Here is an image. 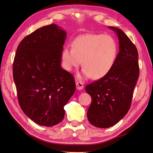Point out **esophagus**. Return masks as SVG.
<instances>
[{"label": "esophagus", "mask_w": 153, "mask_h": 153, "mask_svg": "<svg viewBox=\"0 0 153 153\" xmlns=\"http://www.w3.org/2000/svg\"><path fill=\"white\" fill-rule=\"evenodd\" d=\"M76 88L77 90H82L84 88V84L81 82H76Z\"/></svg>", "instance_id": "esophagus-1"}]
</instances>
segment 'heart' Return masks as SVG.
<instances>
[{
    "label": "heart",
    "instance_id": "1",
    "mask_svg": "<svg viewBox=\"0 0 153 153\" xmlns=\"http://www.w3.org/2000/svg\"><path fill=\"white\" fill-rule=\"evenodd\" d=\"M118 53L116 40L109 35L90 33L74 40L72 47L62 52L64 68L73 71L82 63L84 68L79 77L99 79L109 73L115 65Z\"/></svg>",
    "mask_w": 153,
    "mask_h": 153
}]
</instances>
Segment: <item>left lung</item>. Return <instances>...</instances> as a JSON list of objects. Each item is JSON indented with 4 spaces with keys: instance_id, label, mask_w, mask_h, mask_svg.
Listing matches in <instances>:
<instances>
[{
    "instance_id": "1",
    "label": "left lung",
    "mask_w": 153,
    "mask_h": 153,
    "mask_svg": "<svg viewBox=\"0 0 153 153\" xmlns=\"http://www.w3.org/2000/svg\"><path fill=\"white\" fill-rule=\"evenodd\" d=\"M108 27L118 36L120 52L117 59L107 76L86 87L92 100L88 110V120L100 128L115 125L128 112L140 71L136 46L122 30Z\"/></svg>"
}]
</instances>
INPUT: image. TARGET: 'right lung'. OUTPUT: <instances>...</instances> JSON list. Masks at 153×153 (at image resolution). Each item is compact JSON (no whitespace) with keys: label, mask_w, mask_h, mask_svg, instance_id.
<instances>
[{"label":"right lung","mask_w":153,"mask_h":153,"mask_svg":"<svg viewBox=\"0 0 153 153\" xmlns=\"http://www.w3.org/2000/svg\"><path fill=\"white\" fill-rule=\"evenodd\" d=\"M66 32L46 25L19 43L13 64L19 104L35 123L55 126L63 120L64 106L74 94V77L61 66Z\"/></svg>","instance_id":"1"}]
</instances>
